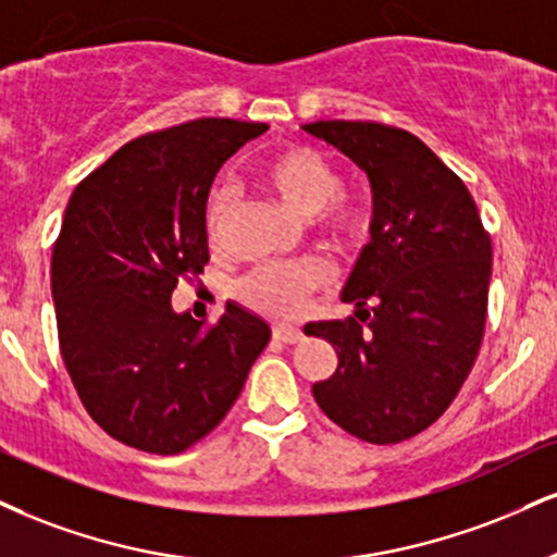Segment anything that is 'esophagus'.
Segmentation results:
<instances>
[{"instance_id": "34e87169", "label": "esophagus", "mask_w": 557, "mask_h": 557, "mask_svg": "<svg viewBox=\"0 0 557 557\" xmlns=\"http://www.w3.org/2000/svg\"><path fill=\"white\" fill-rule=\"evenodd\" d=\"M272 337L277 339V343H285V345H296L304 339V332L298 330V326H287V324H277L272 326Z\"/></svg>"}]
</instances>
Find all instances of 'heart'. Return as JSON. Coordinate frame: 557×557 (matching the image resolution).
<instances>
[{"mask_svg":"<svg viewBox=\"0 0 557 557\" xmlns=\"http://www.w3.org/2000/svg\"><path fill=\"white\" fill-rule=\"evenodd\" d=\"M261 189L277 197L298 214H313V223L334 244H347L363 233V212L350 199L339 197L343 178L321 152L311 147H290L267 158L257 169ZM233 210L231 194H212L207 210L210 238L223 236L227 214ZM326 272L317 259L285 261V264L257 267L240 280L238 293L251 308L270 317H290L313 287L324 283Z\"/></svg>","mask_w":557,"mask_h":557,"instance_id":"heart-1","label":"heart"}]
</instances>
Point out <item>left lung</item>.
Segmentation results:
<instances>
[{
    "label": "left lung",
    "instance_id": "1",
    "mask_svg": "<svg viewBox=\"0 0 557 557\" xmlns=\"http://www.w3.org/2000/svg\"><path fill=\"white\" fill-rule=\"evenodd\" d=\"M366 173L371 240L343 300L355 319L311 321L337 371L313 384L332 423L368 444H399L433 425L482 345L493 244L457 173L414 134L376 122L304 124Z\"/></svg>",
    "mask_w": 557,
    "mask_h": 557
}]
</instances>
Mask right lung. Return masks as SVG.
Listing matches in <instances>:
<instances>
[{
  "mask_svg": "<svg viewBox=\"0 0 557 557\" xmlns=\"http://www.w3.org/2000/svg\"><path fill=\"white\" fill-rule=\"evenodd\" d=\"M267 124L197 119L116 150L66 205L51 253L59 350L87 414L147 454H181L225 418L272 332L225 304L214 326L176 313L178 280L210 261L214 173Z\"/></svg>",
  "mask_w": 557,
  "mask_h": 557,
  "instance_id": "right-lung-1",
  "label": "right lung"
}]
</instances>
